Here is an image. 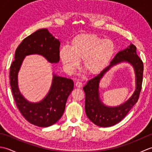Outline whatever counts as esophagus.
Wrapping results in <instances>:
<instances>
[{
	"instance_id": "obj_1",
	"label": "esophagus",
	"mask_w": 152,
	"mask_h": 152,
	"mask_svg": "<svg viewBox=\"0 0 152 152\" xmlns=\"http://www.w3.org/2000/svg\"><path fill=\"white\" fill-rule=\"evenodd\" d=\"M75 86L76 87V88H82V82H79V81L76 82L75 83Z\"/></svg>"
}]
</instances>
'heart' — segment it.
Returning <instances> with one entry per match:
<instances>
[{
	"label": "heart",
	"instance_id": "1",
	"mask_svg": "<svg viewBox=\"0 0 152 152\" xmlns=\"http://www.w3.org/2000/svg\"><path fill=\"white\" fill-rule=\"evenodd\" d=\"M114 52L115 46L112 40L94 34H82L73 38L70 48H63L59 56L67 72L72 73L82 60L84 70L94 75L108 65Z\"/></svg>",
	"mask_w": 152,
	"mask_h": 152
}]
</instances>
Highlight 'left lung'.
I'll return each instance as SVG.
<instances>
[{"label": "left lung", "mask_w": 152, "mask_h": 152, "mask_svg": "<svg viewBox=\"0 0 152 152\" xmlns=\"http://www.w3.org/2000/svg\"><path fill=\"white\" fill-rule=\"evenodd\" d=\"M121 62H129L133 65L136 76V89L129 99L115 107L104 105L99 100L98 88L99 80L111 67ZM143 62L137 53V48L131 44L124 50L119 51L110 64L94 78L89 80L83 89L86 93L85 109L86 115L93 124L100 127H110L121 121L139 98L143 79Z\"/></svg>", "instance_id": "1"}]
</instances>
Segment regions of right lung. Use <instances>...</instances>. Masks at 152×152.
I'll use <instances>...</instances> for the list:
<instances>
[{
  "instance_id": "right-lung-1",
  "label": "right lung",
  "mask_w": 152,
  "mask_h": 152,
  "mask_svg": "<svg viewBox=\"0 0 152 152\" xmlns=\"http://www.w3.org/2000/svg\"><path fill=\"white\" fill-rule=\"evenodd\" d=\"M60 42L46 28H42L25 38L15 53V60L10 69V82L16 106L27 120L38 127H47L53 125L63 115L68 96L74 88L71 79L53 74L50 91L42 101L33 103L25 99L19 91L18 74L25 57L38 54L50 63L59 61Z\"/></svg>"
}]
</instances>
